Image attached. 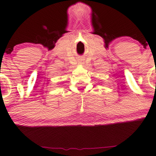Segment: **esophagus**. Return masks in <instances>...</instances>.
<instances>
[{"label": "esophagus", "mask_w": 156, "mask_h": 156, "mask_svg": "<svg viewBox=\"0 0 156 156\" xmlns=\"http://www.w3.org/2000/svg\"><path fill=\"white\" fill-rule=\"evenodd\" d=\"M78 63L81 64V65H84V61H83L82 59H80V60L78 61Z\"/></svg>", "instance_id": "1"}]
</instances>
